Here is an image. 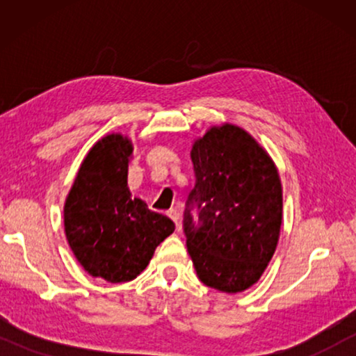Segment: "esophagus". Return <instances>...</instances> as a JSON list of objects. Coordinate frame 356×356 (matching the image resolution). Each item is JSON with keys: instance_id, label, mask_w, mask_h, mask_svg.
I'll list each match as a JSON object with an SVG mask.
<instances>
[{"instance_id": "34e87169", "label": "esophagus", "mask_w": 356, "mask_h": 356, "mask_svg": "<svg viewBox=\"0 0 356 356\" xmlns=\"http://www.w3.org/2000/svg\"><path fill=\"white\" fill-rule=\"evenodd\" d=\"M167 213H168V217L172 218V220H173L175 223H177V227L179 228V213H178L177 209H170V211H168Z\"/></svg>"}]
</instances>
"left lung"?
<instances>
[{
    "instance_id": "obj_1",
    "label": "left lung",
    "mask_w": 356,
    "mask_h": 356,
    "mask_svg": "<svg viewBox=\"0 0 356 356\" xmlns=\"http://www.w3.org/2000/svg\"><path fill=\"white\" fill-rule=\"evenodd\" d=\"M196 184L183 216L199 280L236 293L250 289L274 256L282 225V184L266 150L238 126L209 129L191 150Z\"/></svg>"
}]
</instances>
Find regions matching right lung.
I'll use <instances>...</instances> for the list:
<instances>
[{"mask_svg": "<svg viewBox=\"0 0 356 356\" xmlns=\"http://www.w3.org/2000/svg\"><path fill=\"white\" fill-rule=\"evenodd\" d=\"M133 145L120 134L99 140L81 165L65 204V230L76 259L111 284L138 277L175 230L128 189Z\"/></svg>", "mask_w": 356, "mask_h": 356, "instance_id": "obj_1", "label": "right lung"}]
</instances>
